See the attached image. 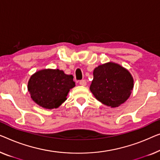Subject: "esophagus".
<instances>
[{
    "label": "esophagus",
    "instance_id": "obj_1",
    "mask_svg": "<svg viewBox=\"0 0 160 160\" xmlns=\"http://www.w3.org/2000/svg\"><path fill=\"white\" fill-rule=\"evenodd\" d=\"M79 84L81 86H86L87 85V82L85 80H82L79 82Z\"/></svg>",
    "mask_w": 160,
    "mask_h": 160
}]
</instances>
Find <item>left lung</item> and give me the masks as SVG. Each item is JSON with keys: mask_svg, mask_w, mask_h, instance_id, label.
<instances>
[{"mask_svg": "<svg viewBox=\"0 0 160 160\" xmlns=\"http://www.w3.org/2000/svg\"><path fill=\"white\" fill-rule=\"evenodd\" d=\"M90 91L97 100L110 108L118 107L130 97L133 88L131 73L120 65L108 62L93 71Z\"/></svg>", "mask_w": 160, "mask_h": 160, "instance_id": "8db88e82", "label": "left lung"}]
</instances>
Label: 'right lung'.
<instances>
[{"instance_id": "1", "label": "right lung", "mask_w": 160, "mask_h": 160, "mask_svg": "<svg viewBox=\"0 0 160 160\" xmlns=\"http://www.w3.org/2000/svg\"><path fill=\"white\" fill-rule=\"evenodd\" d=\"M73 78L59 69H42L31 76L27 89L34 102L52 110L66 100L70 89L76 86Z\"/></svg>"}]
</instances>
